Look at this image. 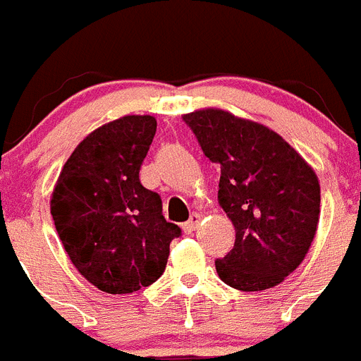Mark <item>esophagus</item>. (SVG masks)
I'll use <instances>...</instances> for the list:
<instances>
[{"mask_svg":"<svg viewBox=\"0 0 361 361\" xmlns=\"http://www.w3.org/2000/svg\"><path fill=\"white\" fill-rule=\"evenodd\" d=\"M200 220H202V216H200L199 213H191L190 220H186V222H184V224H183V229H184V231H186V233L195 231V229L199 228Z\"/></svg>","mask_w":361,"mask_h":361,"instance_id":"obj_1","label":"esophagus"}]
</instances>
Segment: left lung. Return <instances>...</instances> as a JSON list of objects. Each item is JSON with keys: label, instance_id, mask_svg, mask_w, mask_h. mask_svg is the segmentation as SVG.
Masks as SVG:
<instances>
[{"label": "left lung", "instance_id": "1", "mask_svg": "<svg viewBox=\"0 0 361 361\" xmlns=\"http://www.w3.org/2000/svg\"><path fill=\"white\" fill-rule=\"evenodd\" d=\"M183 121L204 155L220 164L219 202L235 226L233 250L215 262L220 280L238 291L279 286L317 235V173L264 124L220 108L191 111Z\"/></svg>", "mask_w": 361, "mask_h": 361}]
</instances>
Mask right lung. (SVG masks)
I'll use <instances>...</instances> for the list:
<instances>
[{
    "mask_svg": "<svg viewBox=\"0 0 361 361\" xmlns=\"http://www.w3.org/2000/svg\"><path fill=\"white\" fill-rule=\"evenodd\" d=\"M157 121L124 116L85 137L63 166L50 213L63 247L92 286L126 295L164 273L180 228L162 215L159 193L146 190L139 170Z\"/></svg>",
    "mask_w": 361,
    "mask_h": 361,
    "instance_id": "1",
    "label": "right lung"
}]
</instances>
